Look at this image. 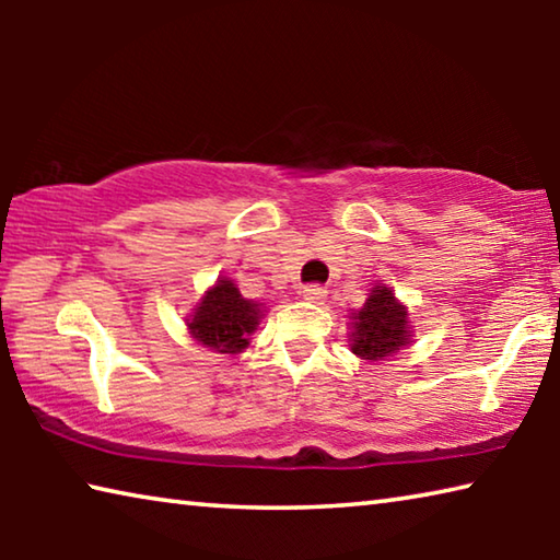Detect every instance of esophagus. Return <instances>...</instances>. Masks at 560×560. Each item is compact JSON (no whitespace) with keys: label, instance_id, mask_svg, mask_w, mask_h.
<instances>
[{"label":"esophagus","instance_id":"34e87169","mask_svg":"<svg viewBox=\"0 0 560 560\" xmlns=\"http://www.w3.org/2000/svg\"><path fill=\"white\" fill-rule=\"evenodd\" d=\"M303 299L308 303H324L326 301V289L318 287V283H311V287L303 289Z\"/></svg>","mask_w":560,"mask_h":560}]
</instances>
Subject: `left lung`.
Segmentation results:
<instances>
[{
	"label": "left lung",
	"mask_w": 560,
	"mask_h": 560,
	"mask_svg": "<svg viewBox=\"0 0 560 560\" xmlns=\"http://www.w3.org/2000/svg\"><path fill=\"white\" fill-rule=\"evenodd\" d=\"M350 324V350L368 363H377L387 355L412 343V328L407 306L395 299V293L377 283L371 289L363 308L355 311Z\"/></svg>",
	"instance_id": "obj_1"
}]
</instances>
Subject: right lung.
Here are the masks:
<instances>
[{
	"mask_svg": "<svg viewBox=\"0 0 560 560\" xmlns=\"http://www.w3.org/2000/svg\"><path fill=\"white\" fill-rule=\"evenodd\" d=\"M264 306L244 299L232 279H220L197 303L187 318V330L197 343L214 353H242L249 346V336L257 330Z\"/></svg>",
	"mask_w": 560,
	"mask_h": 560,
	"instance_id": "1",
	"label": "right lung"
}]
</instances>
